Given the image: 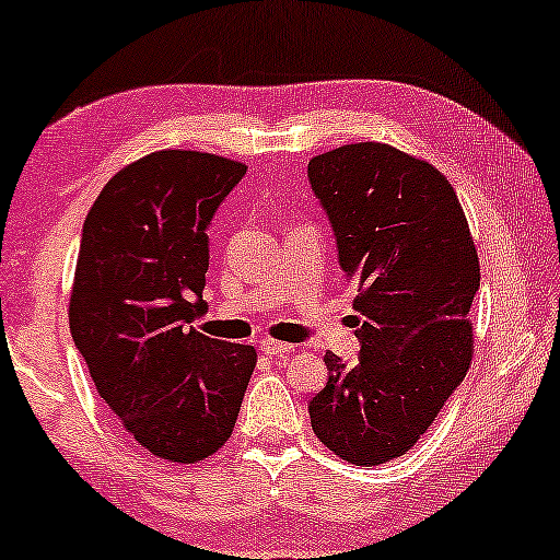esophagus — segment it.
I'll return each instance as SVG.
<instances>
[{
	"mask_svg": "<svg viewBox=\"0 0 560 560\" xmlns=\"http://www.w3.org/2000/svg\"><path fill=\"white\" fill-rule=\"evenodd\" d=\"M259 349H262L267 357H275V354H290V351H295L293 343L275 341V339H262V341H259Z\"/></svg>",
	"mask_w": 560,
	"mask_h": 560,
	"instance_id": "esophagus-1",
	"label": "esophagus"
}]
</instances>
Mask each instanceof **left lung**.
<instances>
[{
	"label": "left lung",
	"instance_id": "8db88e82",
	"mask_svg": "<svg viewBox=\"0 0 560 560\" xmlns=\"http://www.w3.org/2000/svg\"><path fill=\"white\" fill-rule=\"evenodd\" d=\"M308 180L357 290L362 347L354 366L326 351L311 425L343 462L385 464L416 446L469 370L477 247L446 175L389 144L316 155Z\"/></svg>",
	"mask_w": 560,
	"mask_h": 560
}]
</instances>
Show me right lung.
<instances>
[{"label":"right lung","instance_id":"right-lung-1","mask_svg":"<svg viewBox=\"0 0 560 560\" xmlns=\"http://www.w3.org/2000/svg\"><path fill=\"white\" fill-rule=\"evenodd\" d=\"M244 173L209 152H152L121 167L83 221L68 305L75 349L125 433L165 462L224 446L257 364L255 347L190 326L206 311V229Z\"/></svg>","mask_w":560,"mask_h":560}]
</instances>
